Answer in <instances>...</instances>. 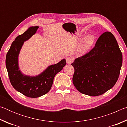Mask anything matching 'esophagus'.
<instances>
[{"label":"esophagus","instance_id":"34e87169","mask_svg":"<svg viewBox=\"0 0 127 127\" xmlns=\"http://www.w3.org/2000/svg\"><path fill=\"white\" fill-rule=\"evenodd\" d=\"M73 61H74V59L72 57L66 58V63L68 64H71L73 62Z\"/></svg>","mask_w":127,"mask_h":127}]
</instances>
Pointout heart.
<instances>
[{"mask_svg": "<svg viewBox=\"0 0 127 127\" xmlns=\"http://www.w3.org/2000/svg\"><path fill=\"white\" fill-rule=\"evenodd\" d=\"M95 38L92 35H88L83 38L82 42L81 43L80 50L82 52H86V51L90 50L94 45Z\"/></svg>", "mask_w": 127, "mask_h": 127, "instance_id": "obj_1", "label": "heart"}]
</instances>
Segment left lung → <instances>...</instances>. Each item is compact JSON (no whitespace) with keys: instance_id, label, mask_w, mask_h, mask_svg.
Masks as SVG:
<instances>
[{"instance_id":"obj_1","label":"left lung","mask_w":127,"mask_h":127,"mask_svg":"<svg viewBox=\"0 0 127 127\" xmlns=\"http://www.w3.org/2000/svg\"><path fill=\"white\" fill-rule=\"evenodd\" d=\"M73 83L78 91L98 96L111 89L119 78L122 54L117 40L110 32L98 38L89 52L75 59Z\"/></svg>"}]
</instances>
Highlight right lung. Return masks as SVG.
I'll list each match as a JSON object with an SVG mask.
<instances>
[{"instance_id":"add662e5","label":"right lung","mask_w":127,"mask_h":127,"mask_svg":"<svg viewBox=\"0 0 127 127\" xmlns=\"http://www.w3.org/2000/svg\"><path fill=\"white\" fill-rule=\"evenodd\" d=\"M38 26H32L28 29L22 35H19L12 42L6 55V67L9 80L12 86L17 91L27 97L37 98L50 91L56 74L66 65L65 59H62L59 63L51 65L36 77L23 75L18 70V56L23 42L33 35Z\"/></svg>"}]
</instances>
